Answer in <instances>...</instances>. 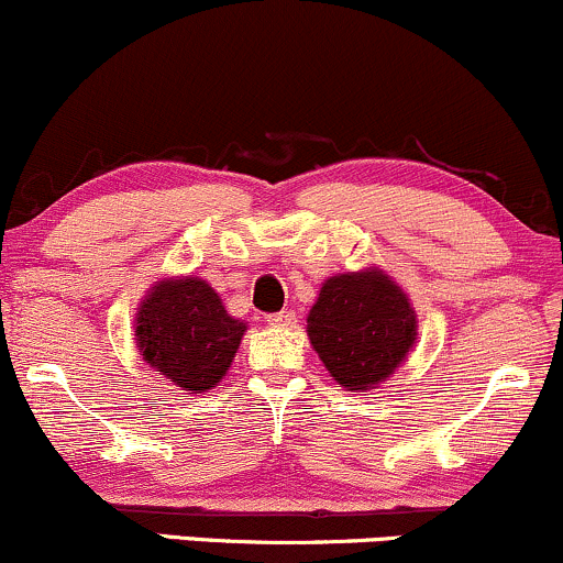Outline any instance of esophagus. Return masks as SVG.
I'll return each mask as SVG.
<instances>
[{"mask_svg": "<svg viewBox=\"0 0 563 563\" xmlns=\"http://www.w3.org/2000/svg\"><path fill=\"white\" fill-rule=\"evenodd\" d=\"M265 321L274 327H292L295 324V311H279V313H268Z\"/></svg>", "mask_w": 563, "mask_h": 563, "instance_id": "obj_1", "label": "esophagus"}]
</instances>
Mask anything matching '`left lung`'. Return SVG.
Segmentation results:
<instances>
[{"label":"left lung","instance_id":"8db88e82","mask_svg":"<svg viewBox=\"0 0 563 563\" xmlns=\"http://www.w3.org/2000/svg\"><path fill=\"white\" fill-rule=\"evenodd\" d=\"M308 338L330 375L349 390H369L404 362L418 338L407 295L383 271L324 282L308 313Z\"/></svg>","mask_w":563,"mask_h":563}]
</instances>
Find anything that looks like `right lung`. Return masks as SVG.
I'll return each instance as SVG.
<instances>
[{"instance_id": "obj_1", "label": "right lung", "mask_w": 563, "mask_h": 563, "mask_svg": "<svg viewBox=\"0 0 563 563\" xmlns=\"http://www.w3.org/2000/svg\"><path fill=\"white\" fill-rule=\"evenodd\" d=\"M247 327L233 319L207 282L154 284L137 311L135 340L145 364L183 390H210L223 380Z\"/></svg>"}]
</instances>
